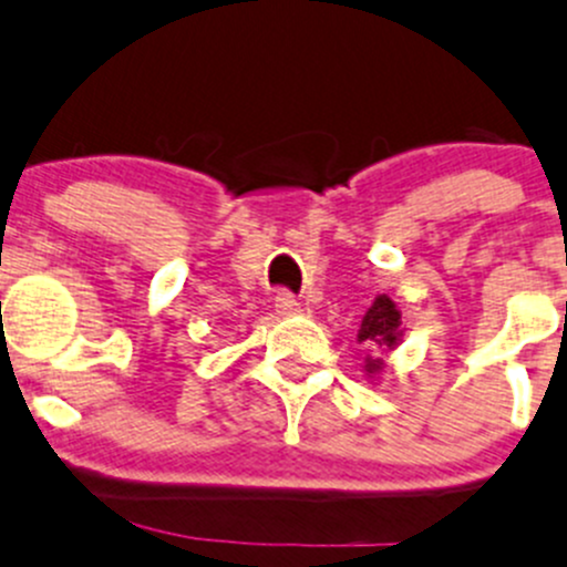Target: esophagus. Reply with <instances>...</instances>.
Here are the masks:
<instances>
[{"mask_svg":"<svg viewBox=\"0 0 567 567\" xmlns=\"http://www.w3.org/2000/svg\"><path fill=\"white\" fill-rule=\"evenodd\" d=\"M274 301H277V312L285 315V318H290V315H299L301 312L299 301H296V296L288 293V290H279L277 299H274Z\"/></svg>","mask_w":567,"mask_h":567,"instance_id":"esophagus-1","label":"esophagus"}]
</instances>
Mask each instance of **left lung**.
I'll return each instance as SVG.
<instances>
[{"label": "left lung", "instance_id": "left-lung-1", "mask_svg": "<svg viewBox=\"0 0 567 567\" xmlns=\"http://www.w3.org/2000/svg\"><path fill=\"white\" fill-rule=\"evenodd\" d=\"M402 312L396 309L389 296H374L372 307L367 309L359 329V342L369 350L367 361H363V372L369 380H378L385 372L383 355H389L399 342H402Z\"/></svg>", "mask_w": 567, "mask_h": 567}]
</instances>
